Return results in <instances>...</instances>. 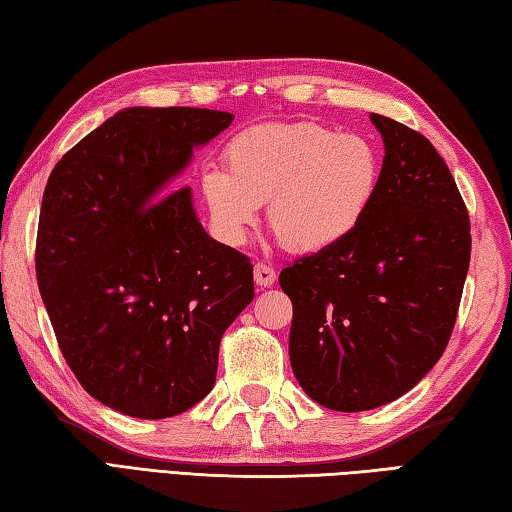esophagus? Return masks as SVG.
<instances>
[{"label":"esophagus","instance_id":"obj_1","mask_svg":"<svg viewBox=\"0 0 512 512\" xmlns=\"http://www.w3.org/2000/svg\"><path fill=\"white\" fill-rule=\"evenodd\" d=\"M253 277H255V284H257V286H262V288L273 286V284H275V279H277L275 270L270 268L268 264H264V262H257V264H255V268H253Z\"/></svg>","mask_w":512,"mask_h":512}]
</instances>
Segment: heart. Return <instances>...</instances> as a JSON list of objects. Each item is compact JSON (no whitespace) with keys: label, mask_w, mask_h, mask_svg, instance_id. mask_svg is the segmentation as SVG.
<instances>
[{"label":"heart","mask_w":512,"mask_h":512,"mask_svg":"<svg viewBox=\"0 0 512 512\" xmlns=\"http://www.w3.org/2000/svg\"><path fill=\"white\" fill-rule=\"evenodd\" d=\"M226 170L202 175L215 233L230 246L246 242L259 206L288 253L317 255L355 233L382 182V155L368 137L297 122L253 126L230 139Z\"/></svg>","instance_id":"b5f03b06"}]
</instances>
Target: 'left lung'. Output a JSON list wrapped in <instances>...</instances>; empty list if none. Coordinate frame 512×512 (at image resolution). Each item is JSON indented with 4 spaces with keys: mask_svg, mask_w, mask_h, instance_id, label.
Masks as SVG:
<instances>
[{
    "mask_svg": "<svg viewBox=\"0 0 512 512\" xmlns=\"http://www.w3.org/2000/svg\"><path fill=\"white\" fill-rule=\"evenodd\" d=\"M382 182L346 242L286 266L288 353L299 386L330 410L379 408L419 384L453 333L470 264L468 210L417 130L370 113Z\"/></svg>",
    "mask_w": 512,
    "mask_h": 512,
    "instance_id": "8db88e82",
    "label": "left lung"
}]
</instances>
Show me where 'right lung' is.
Wrapping results in <instances>:
<instances>
[{
	"instance_id": "obj_1",
	"label": "right lung",
	"mask_w": 512,
	"mask_h": 512,
	"mask_svg": "<svg viewBox=\"0 0 512 512\" xmlns=\"http://www.w3.org/2000/svg\"><path fill=\"white\" fill-rule=\"evenodd\" d=\"M208 108H126L59 159L42 199L35 268L57 344L97 402L139 419L213 390L219 342L253 302V264L199 224L173 188L233 124Z\"/></svg>"
}]
</instances>
